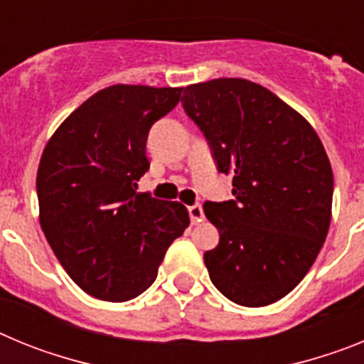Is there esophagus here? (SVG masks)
I'll use <instances>...</instances> for the list:
<instances>
[{"instance_id": "esophagus-1", "label": "esophagus", "mask_w": 364, "mask_h": 364, "mask_svg": "<svg viewBox=\"0 0 364 364\" xmlns=\"http://www.w3.org/2000/svg\"><path fill=\"white\" fill-rule=\"evenodd\" d=\"M188 211H189V218H191L193 224H198V222L204 220V211H202V205L200 204L189 205Z\"/></svg>"}]
</instances>
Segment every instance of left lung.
Here are the masks:
<instances>
[{
  "mask_svg": "<svg viewBox=\"0 0 364 364\" xmlns=\"http://www.w3.org/2000/svg\"><path fill=\"white\" fill-rule=\"evenodd\" d=\"M186 112L210 140L233 200L205 202L220 240L204 253L210 279L240 306L281 301L304 279L332 218L333 173L306 118L244 78L193 83Z\"/></svg>",
  "mask_w": 364,
  "mask_h": 364,
  "instance_id": "left-lung-1",
  "label": "left lung"
}]
</instances>
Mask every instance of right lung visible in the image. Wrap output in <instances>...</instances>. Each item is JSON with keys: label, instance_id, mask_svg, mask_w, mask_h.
<instances>
[{"label": "right lung", "instance_id": "add662e5", "mask_svg": "<svg viewBox=\"0 0 364 364\" xmlns=\"http://www.w3.org/2000/svg\"><path fill=\"white\" fill-rule=\"evenodd\" d=\"M182 87H105L54 131L36 175L40 224L69 277L100 301L124 302L156 279L167 247L189 226L180 202L136 193L149 169L151 125Z\"/></svg>", "mask_w": 364, "mask_h": 364}]
</instances>
